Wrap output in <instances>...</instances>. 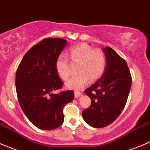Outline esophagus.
<instances>
[{
	"label": "esophagus",
	"mask_w": 150,
	"mask_h": 150,
	"mask_svg": "<svg viewBox=\"0 0 150 150\" xmlns=\"http://www.w3.org/2000/svg\"><path fill=\"white\" fill-rule=\"evenodd\" d=\"M81 95V93L80 92H78V91H75V92H74V96H75L76 98H79Z\"/></svg>",
	"instance_id": "obj_1"
}]
</instances>
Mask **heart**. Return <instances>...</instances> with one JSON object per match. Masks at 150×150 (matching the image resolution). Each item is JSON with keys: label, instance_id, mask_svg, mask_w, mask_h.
Wrapping results in <instances>:
<instances>
[{"label": "heart", "instance_id": "heart-1", "mask_svg": "<svg viewBox=\"0 0 150 150\" xmlns=\"http://www.w3.org/2000/svg\"><path fill=\"white\" fill-rule=\"evenodd\" d=\"M73 62L79 63L77 69L79 74L74 76L66 83L68 89H79L89 84L90 79L95 81L103 76L106 67V58L100 50H93L86 44L74 46L69 51ZM55 70L60 78L66 80L70 75L69 61L64 54L58 55L55 61Z\"/></svg>", "mask_w": 150, "mask_h": 150}]
</instances>
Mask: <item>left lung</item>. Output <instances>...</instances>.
Here are the masks:
<instances>
[{"mask_svg":"<svg viewBox=\"0 0 150 150\" xmlns=\"http://www.w3.org/2000/svg\"><path fill=\"white\" fill-rule=\"evenodd\" d=\"M106 67L100 79L84 91L91 105L82 112L87 124L94 128L108 126L121 114L127 101L132 76L127 64L111 47L103 49Z\"/></svg>","mask_w":150,"mask_h":150,"instance_id":"8db88e82","label":"left lung"}]
</instances>
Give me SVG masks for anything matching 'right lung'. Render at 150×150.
<instances>
[{
	"mask_svg": "<svg viewBox=\"0 0 150 150\" xmlns=\"http://www.w3.org/2000/svg\"><path fill=\"white\" fill-rule=\"evenodd\" d=\"M67 45L61 38L44 39L29 49L16 71L20 106L29 121L42 130L59 127L64 121V106L74 98L72 90L52 93L63 86L55 64Z\"/></svg>",
	"mask_w": 150,
	"mask_h": 150,
	"instance_id": "1",
	"label": "right lung"
}]
</instances>
